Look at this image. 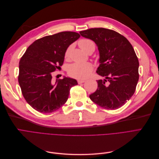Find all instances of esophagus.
<instances>
[{"instance_id": "obj_1", "label": "esophagus", "mask_w": 159, "mask_h": 159, "mask_svg": "<svg viewBox=\"0 0 159 159\" xmlns=\"http://www.w3.org/2000/svg\"><path fill=\"white\" fill-rule=\"evenodd\" d=\"M85 80H78V82L79 84H83V83L85 82Z\"/></svg>"}]
</instances>
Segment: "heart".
<instances>
[{"label": "heart", "instance_id": "obj_1", "mask_svg": "<svg viewBox=\"0 0 159 159\" xmlns=\"http://www.w3.org/2000/svg\"><path fill=\"white\" fill-rule=\"evenodd\" d=\"M78 44L81 48L86 52H88L91 50H95L94 42L89 39H87V38L81 39L78 42ZM71 48L72 46H69L66 52L65 57L67 59L70 56ZM93 66L88 62L87 63H74L70 66L68 72L70 75L74 78L78 79H85L87 78L91 74Z\"/></svg>", "mask_w": 159, "mask_h": 159}]
</instances>
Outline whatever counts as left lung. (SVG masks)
<instances>
[{"label":"left lung","instance_id":"obj_1","mask_svg":"<svg viewBox=\"0 0 159 159\" xmlns=\"http://www.w3.org/2000/svg\"><path fill=\"white\" fill-rule=\"evenodd\" d=\"M81 36L93 40L99 54L98 89L89 95L93 102L107 109H117L134 94L139 81V63L131 43L125 37L103 28L80 31Z\"/></svg>","mask_w":159,"mask_h":159}]
</instances>
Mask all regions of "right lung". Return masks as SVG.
<instances>
[{
    "label": "right lung",
    "mask_w": 159,
    "mask_h": 159,
    "mask_svg": "<svg viewBox=\"0 0 159 159\" xmlns=\"http://www.w3.org/2000/svg\"><path fill=\"white\" fill-rule=\"evenodd\" d=\"M80 37L74 32H61L34 42L19 62L18 83L26 102L40 113L60 108L68 99L76 80L64 77L52 81V72L64 63L70 45Z\"/></svg>",
    "instance_id": "1"
}]
</instances>
